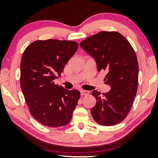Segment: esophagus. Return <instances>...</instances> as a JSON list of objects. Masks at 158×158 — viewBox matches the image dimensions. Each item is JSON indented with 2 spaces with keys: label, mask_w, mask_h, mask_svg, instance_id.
<instances>
[{
  "label": "esophagus",
  "mask_w": 158,
  "mask_h": 158,
  "mask_svg": "<svg viewBox=\"0 0 158 158\" xmlns=\"http://www.w3.org/2000/svg\"><path fill=\"white\" fill-rule=\"evenodd\" d=\"M80 93H81V95H88L89 93V91H87V90H80Z\"/></svg>",
  "instance_id": "1"
}]
</instances>
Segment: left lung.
I'll return each mask as SVG.
<instances>
[{
	"label": "left lung",
	"mask_w": 158,
	"mask_h": 158,
	"mask_svg": "<svg viewBox=\"0 0 158 158\" xmlns=\"http://www.w3.org/2000/svg\"><path fill=\"white\" fill-rule=\"evenodd\" d=\"M80 47L94 58L98 72L107 73L105 84L111 88L102 95L92 92L97 101L90 110L93 119L105 126L119 123L130 112L137 94L139 66L135 51L118 32L101 31L87 37Z\"/></svg>",
	"instance_id": "1"
}]
</instances>
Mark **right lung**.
I'll use <instances>...</instances> for the list:
<instances>
[{
    "mask_svg": "<svg viewBox=\"0 0 158 158\" xmlns=\"http://www.w3.org/2000/svg\"><path fill=\"white\" fill-rule=\"evenodd\" d=\"M77 49L76 42L49 39L32 42L23 53L21 90L31 115L45 126H65L73 117L80 92L65 89L53 80L61 76Z\"/></svg>",
    "mask_w": 158,
    "mask_h": 158,
    "instance_id": "obj_1",
    "label": "right lung"
}]
</instances>
